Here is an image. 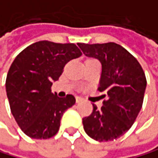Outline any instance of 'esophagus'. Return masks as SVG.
Masks as SVG:
<instances>
[{"label": "esophagus", "mask_w": 158, "mask_h": 158, "mask_svg": "<svg viewBox=\"0 0 158 158\" xmlns=\"http://www.w3.org/2000/svg\"><path fill=\"white\" fill-rule=\"evenodd\" d=\"M76 101H77V103H80V102L81 101V97H77V98H76Z\"/></svg>", "instance_id": "1"}]
</instances>
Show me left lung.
Segmentation results:
<instances>
[{"mask_svg": "<svg viewBox=\"0 0 158 158\" xmlns=\"http://www.w3.org/2000/svg\"><path fill=\"white\" fill-rule=\"evenodd\" d=\"M77 45L85 56L101 62L98 90L106 98L100 110L93 104L92 114L82 118L84 131L99 142L118 139L131 128L141 111L147 86L145 73L137 59L118 44Z\"/></svg>", "mask_w": 158, "mask_h": 158, "instance_id": "obj_1", "label": "left lung"}]
</instances>
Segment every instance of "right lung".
<instances>
[{"mask_svg": "<svg viewBox=\"0 0 158 158\" xmlns=\"http://www.w3.org/2000/svg\"><path fill=\"white\" fill-rule=\"evenodd\" d=\"M81 55L75 44L40 40L22 50L8 70L6 89L10 111L27 136L48 139L58 132L60 120L76 98H60L51 92L52 82L70 60Z\"/></svg>", "mask_w": 158, "mask_h": 158, "instance_id": "right-lung-1", "label": "right lung"}]
</instances>
